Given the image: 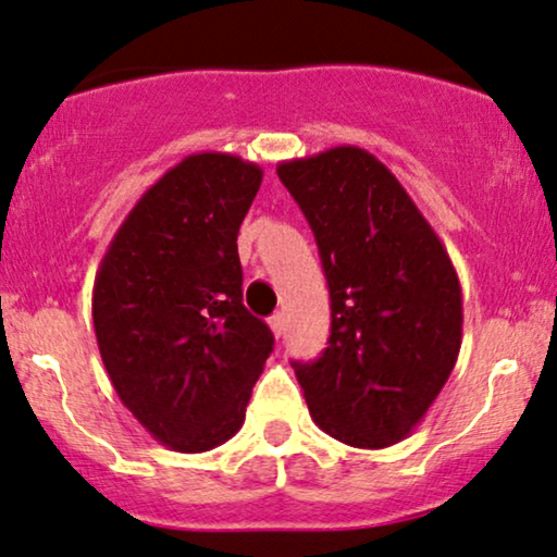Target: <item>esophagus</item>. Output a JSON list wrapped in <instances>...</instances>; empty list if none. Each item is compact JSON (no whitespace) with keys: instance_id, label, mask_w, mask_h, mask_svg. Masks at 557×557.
I'll list each match as a JSON object with an SVG mask.
<instances>
[{"instance_id":"34e87169","label":"esophagus","mask_w":557,"mask_h":557,"mask_svg":"<svg viewBox=\"0 0 557 557\" xmlns=\"http://www.w3.org/2000/svg\"><path fill=\"white\" fill-rule=\"evenodd\" d=\"M270 326H272L274 337H283V332H285V313H283V311L272 313V317H270Z\"/></svg>"}]
</instances>
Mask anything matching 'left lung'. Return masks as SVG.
<instances>
[{"mask_svg": "<svg viewBox=\"0 0 557 557\" xmlns=\"http://www.w3.org/2000/svg\"><path fill=\"white\" fill-rule=\"evenodd\" d=\"M317 238L330 347L293 363L313 423L355 448L399 444L457 366L461 287L431 223L371 152L339 145L277 165Z\"/></svg>", "mask_w": 557, "mask_h": 557, "instance_id": "left-lung-1", "label": "left lung"}]
</instances>
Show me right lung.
Masks as SVG:
<instances>
[{
    "label": "right lung",
    "instance_id": "right-lung-1",
    "mask_svg": "<svg viewBox=\"0 0 557 557\" xmlns=\"http://www.w3.org/2000/svg\"><path fill=\"white\" fill-rule=\"evenodd\" d=\"M261 169L197 152L165 171L126 214L92 285V326L119 399L181 454L244 425L274 337L244 306L238 227Z\"/></svg>",
    "mask_w": 557,
    "mask_h": 557
}]
</instances>
